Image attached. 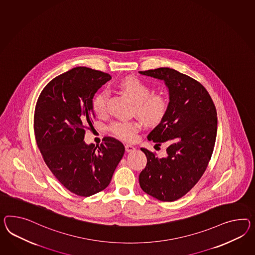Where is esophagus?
Segmentation results:
<instances>
[{
	"instance_id": "obj_1",
	"label": "esophagus",
	"mask_w": 255,
	"mask_h": 255,
	"mask_svg": "<svg viewBox=\"0 0 255 255\" xmlns=\"http://www.w3.org/2000/svg\"><path fill=\"white\" fill-rule=\"evenodd\" d=\"M125 148H126V151H128V152H130V151L136 150V148L134 146L130 145V144H126Z\"/></svg>"
}]
</instances>
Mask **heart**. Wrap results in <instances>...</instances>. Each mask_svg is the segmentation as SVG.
<instances>
[{
    "instance_id": "obj_1",
    "label": "heart",
    "mask_w": 255,
    "mask_h": 255,
    "mask_svg": "<svg viewBox=\"0 0 255 255\" xmlns=\"http://www.w3.org/2000/svg\"><path fill=\"white\" fill-rule=\"evenodd\" d=\"M118 88L135 104V113L145 123L156 125L165 117L169 108V100L162 92L153 93V88L134 77H128L119 81ZM108 93L99 92L92 99L93 112L103 116L106 112ZM141 128V124L135 120H115L108 126V131L118 139L130 142Z\"/></svg>"
}]
</instances>
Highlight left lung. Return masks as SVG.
Masks as SVG:
<instances>
[{"instance_id": "left-lung-1", "label": "left lung", "mask_w": 255, "mask_h": 255, "mask_svg": "<svg viewBox=\"0 0 255 255\" xmlns=\"http://www.w3.org/2000/svg\"><path fill=\"white\" fill-rule=\"evenodd\" d=\"M163 79L169 90V108L150 131L149 140L166 142V156L141 148L147 164L138 176L144 192L162 202H174L192 189L208 166L216 143V109L196 79L168 67L139 71Z\"/></svg>"}]
</instances>
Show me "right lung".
I'll use <instances>...</instances> for the list:
<instances>
[{"instance_id":"1","label":"right lung","mask_w":255,"mask_h":255,"mask_svg":"<svg viewBox=\"0 0 255 255\" xmlns=\"http://www.w3.org/2000/svg\"><path fill=\"white\" fill-rule=\"evenodd\" d=\"M111 79L107 73L75 67L52 79L35 107L34 134L41 156L59 182L79 196L104 190L124 155V145L114 137H104L96 147L84 142L95 118L93 96Z\"/></svg>"}]
</instances>
